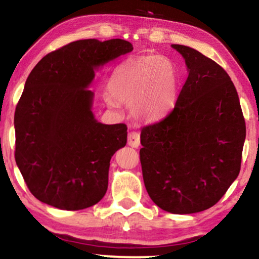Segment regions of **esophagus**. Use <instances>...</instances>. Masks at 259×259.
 Wrapping results in <instances>:
<instances>
[{
	"label": "esophagus",
	"mask_w": 259,
	"mask_h": 259,
	"mask_svg": "<svg viewBox=\"0 0 259 259\" xmlns=\"http://www.w3.org/2000/svg\"><path fill=\"white\" fill-rule=\"evenodd\" d=\"M127 144L133 148H137L140 146V134L136 132L129 133L127 135Z\"/></svg>",
	"instance_id": "esophagus-1"
}]
</instances>
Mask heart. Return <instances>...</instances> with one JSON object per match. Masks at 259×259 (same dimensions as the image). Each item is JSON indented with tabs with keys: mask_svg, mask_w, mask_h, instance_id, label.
<instances>
[{
	"mask_svg": "<svg viewBox=\"0 0 259 259\" xmlns=\"http://www.w3.org/2000/svg\"><path fill=\"white\" fill-rule=\"evenodd\" d=\"M108 91L112 101L129 104L130 113L135 118L156 120L169 112L177 103L178 67L163 55L133 58L113 71ZM112 101H109L110 105H113Z\"/></svg>",
	"mask_w": 259,
	"mask_h": 259,
	"instance_id": "heart-1",
	"label": "heart"
}]
</instances>
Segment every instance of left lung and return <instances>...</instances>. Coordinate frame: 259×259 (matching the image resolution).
I'll return each mask as SVG.
<instances>
[{
	"instance_id": "8db88e82",
	"label": "left lung",
	"mask_w": 259,
	"mask_h": 259,
	"mask_svg": "<svg viewBox=\"0 0 259 259\" xmlns=\"http://www.w3.org/2000/svg\"><path fill=\"white\" fill-rule=\"evenodd\" d=\"M171 47L184 57L188 77L174 109L142 127L140 160L155 204L191 214L215 205L237 179L246 126L226 71L191 47Z\"/></svg>"
}]
</instances>
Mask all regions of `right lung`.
<instances>
[{
	"instance_id": "add662e5",
	"label": "right lung",
	"mask_w": 259,
	"mask_h": 259,
	"mask_svg": "<svg viewBox=\"0 0 259 259\" xmlns=\"http://www.w3.org/2000/svg\"><path fill=\"white\" fill-rule=\"evenodd\" d=\"M133 51L122 39L78 40L35 65L14 116L15 161L30 193L53 207L78 211L101 201L110 160L126 144V125L92 113L95 71Z\"/></svg>"
}]
</instances>
